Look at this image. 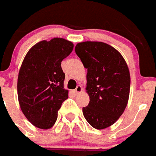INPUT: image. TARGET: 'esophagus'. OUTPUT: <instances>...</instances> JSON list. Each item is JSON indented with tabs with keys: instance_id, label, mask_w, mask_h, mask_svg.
I'll list each match as a JSON object with an SVG mask.
<instances>
[{
	"instance_id": "1",
	"label": "esophagus",
	"mask_w": 156,
	"mask_h": 156,
	"mask_svg": "<svg viewBox=\"0 0 156 156\" xmlns=\"http://www.w3.org/2000/svg\"><path fill=\"white\" fill-rule=\"evenodd\" d=\"M82 87L80 86V85H78V86H77V87H76V89L74 90V93H75V94H79V93H81L82 91Z\"/></svg>"
}]
</instances>
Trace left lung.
<instances>
[{"mask_svg": "<svg viewBox=\"0 0 156 156\" xmlns=\"http://www.w3.org/2000/svg\"><path fill=\"white\" fill-rule=\"evenodd\" d=\"M75 52L87 69L90 103L82 108L83 115L94 129H106L118 120L128 104L129 67L117 50L102 42L79 43Z\"/></svg>", "mask_w": 156, "mask_h": 156, "instance_id": "obj_1", "label": "left lung"}]
</instances>
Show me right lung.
I'll return each instance as SVG.
<instances>
[{"label":"right lung","mask_w":156,"mask_h":156,"mask_svg":"<svg viewBox=\"0 0 156 156\" xmlns=\"http://www.w3.org/2000/svg\"><path fill=\"white\" fill-rule=\"evenodd\" d=\"M73 48L72 42L54 38L35 44L23 58L18 74V100L26 118L39 129L55 125L58 109L68 98L61 62Z\"/></svg>","instance_id":"1"}]
</instances>
